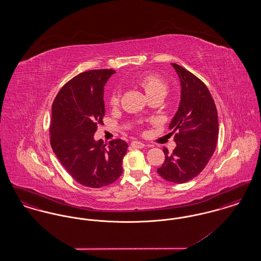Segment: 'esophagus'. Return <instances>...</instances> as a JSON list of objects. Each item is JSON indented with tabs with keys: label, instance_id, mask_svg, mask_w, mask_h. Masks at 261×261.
I'll list each match as a JSON object with an SVG mask.
<instances>
[{
	"label": "esophagus",
	"instance_id": "esophagus-1",
	"mask_svg": "<svg viewBox=\"0 0 261 261\" xmlns=\"http://www.w3.org/2000/svg\"><path fill=\"white\" fill-rule=\"evenodd\" d=\"M131 147L134 148V149H143L145 147V145L141 142H138V141H134L131 143Z\"/></svg>",
	"mask_w": 261,
	"mask_h": 261
}]
</instances>
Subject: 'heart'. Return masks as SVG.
<instances>
[{
  "label": "heart",
  "mask_w": 261,
  "mask_h": 261,
  "mask_svg": "<svg viewBox=\"0 0 261 261\" xmlns=\"http://www.w3.org/2000/svg\"><path fill=\"white\" fill-rule=\"evenodd\" d=\"M138 83L144 89L147 96L150 98L153 96H165L167 94L168 87L165 81L159 75L146 74L141 76L138 79ZM120 98V92L118 90L113 91L110 98V102L112 106L118 103Z\"/></svg>",
  "instance_id": "b5f03b06"
}]
</instances>
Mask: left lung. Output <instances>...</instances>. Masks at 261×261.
Listing matches in <instances>:
<instances>
[{
    "label": "left lung",
    "instance_id": "8db88e82",
    "mask_svg": "<svg viewBox=\"0 0 261 261\" xmlns=\"http://www.w3.org/2000/svg\"><path fill=\"white\" fill-rule=\"evenodd\" d=\"M171 65L181 85L180 103L169 124L177 131L176 148L171 153L163 149L165 161L158 173L166 181L182 184L199 175L210 162L218 139V115L203 82L182 66Z\"/></svg>",
    "mask_w": 261,
    "mask_h": 261
}]
</instances>
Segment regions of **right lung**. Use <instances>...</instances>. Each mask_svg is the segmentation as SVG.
<instances>
[{"instance_id": "obj_1", "label": "right lung", "mask_w": 261, "mask_h": 261, "mask_svg": "<svg viewBox=\"0 0 261 261\" xmlns=\"http://www.w3.org/2000/svg\"><path fill=\"white\" fill-rule=\"evenodd\" d=\"M114 73L97 69L75 76L51 106V149L75 181L89 188L108 186L123 171L127 143L116 139L105 145L94 138L106 112L103 87Z\"/></svg>"}]
</instances>
